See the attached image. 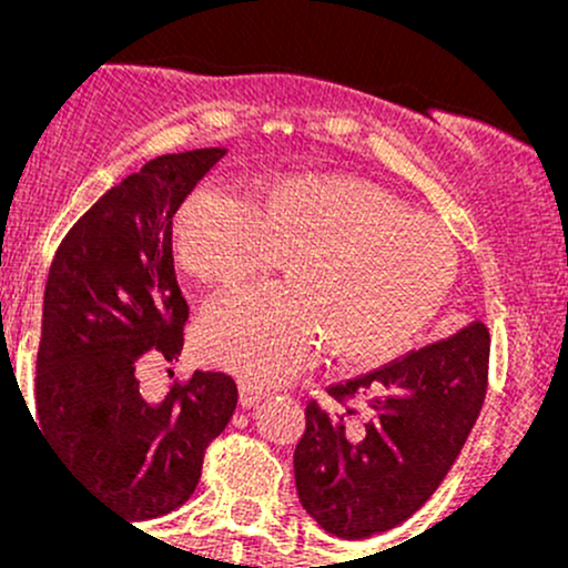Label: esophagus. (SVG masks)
<instances>
[{
    "instance_id": "obj_1",
    "label": "esophagus",
    "mask_w": 568,
    "mask_h": 568,
    "mask_svg": "<svg viewBox=\"0 0 568 568\" xmlns=\"http://www.w3.org/2000/svg\"><path fill=\"white\" fill-rule=\"evenodd\" d=\"M262 397H264V389H262V387H256V384L245 382V379L237 382V403H240V406H243V408L256 406V403L262 400Z\"/></svg>"
}]
</instances>
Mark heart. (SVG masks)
I'll use <instances>...</instances> for the list:
<instances>
[{"instance_id":"b5f03b06","label":"heart","mask_w":568,"mask_h":568,"mask_svg":"<svg viewBox=\"0 0 568 568\" xmlns=\"http://www.w3.org/2000/svg\"><path fill=\"white\" fill-rule=\"evenodd\" d=\"M175 251L219 288L285 262L288 285L219 298L194 334L207 366L258 384L285 382L323 347L342 363L406 349L456 280V247L438 224L344 175H293L251 202L200 189L175 221Z\"/></svg>"}]
</instances>
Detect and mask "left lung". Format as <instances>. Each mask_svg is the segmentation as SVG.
I'll use <instances>...</instances> for the list:
<instances>
[{
	"label": "left lung",
	"instance_id": "1",
	"mask_svg": "<svg viewBox=\"0 0 568 568\" xmlns=\"http://www.w3.org/2000/svg\"><path fill=\"white\" fill-rule=\"evenodd\" d=\"M488 328L470 323L357 379L334 384L325 414L315 400L293 452L298 501L334 537L387 531L443 484L486 395Z\"/></svg>",
	"mask_w": 568,
	"mask_h": 568
}]
</instances>
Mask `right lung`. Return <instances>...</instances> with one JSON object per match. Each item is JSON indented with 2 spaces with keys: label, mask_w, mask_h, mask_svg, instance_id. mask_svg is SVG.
I'll use <instances>...</instances> for the list:
<instances>
[{
  "label": "right lung",
  "mask_w": 568,
  "mask_h": 568,
  "mask_svg": "<svg viewBox=\"0 0 568 568\" xmlns=\"http://www.w3.org/2000/svg\"><path fill=\"white\" fill-rule=\"evenodd\" d=\"M224 146L149 160L71 226L44 288L37 429L112 510L158 518L192 497L237 387L194 371L158 400L141 368L175 361L189 306L173 270V216Z\"/></svg>",
  "instance_id": "right-lung-1"
}]
</instances>
